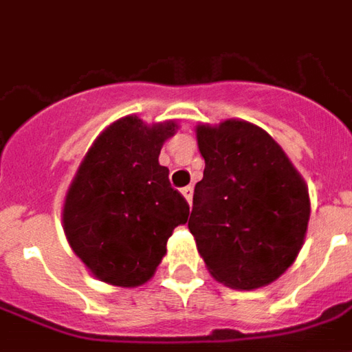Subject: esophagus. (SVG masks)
I'll list each match as a JSON object with an SVG mask.
<instances>
[{
    "label": "esophagus",
    "mask_w": 352,
    "mask_h": 352,
    "mask_svg": "<svg viewBox=\"0 0 352 352\" xmlns=\"http://www.w3.org/2000/svg\"><path fill=\"white\" fill-rule=\"evenodd\" d=\"M181 194H183L184 199H186L188 204H192V194H194V188H192V186H184L183 190H181Z\"/></svg>",
    "instance_id": "1"
}]
</instances>
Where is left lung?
Segmentation results:
<instances>
[{"mask_svg":"<svg viewBox=\"0 0 352 352\" xmlns=\"http://www.w3.org/2000/svg\"><path fill=\"white\" fill-rule=\"evenodd\" d=\"M204 179L188 228L214 279L236 290L265 287L292 265L309 222V192L273 138L245 120L199 124Z\"/></svg>","mask_w":352,"mask_h":352,"instance_id":"left-lung-1","label":"left lung"}]
</instances>
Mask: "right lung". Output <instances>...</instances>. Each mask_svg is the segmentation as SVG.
Here are the masks:
<instances>
[{
  "instance_id": "1",
  "label": "right lung",
  "mask_w": 352,
  "mask_h": 352,
  "mask_svg": "<svg viewBox=\"0 0 352 352\" xmlns=\"http://www.w3.org/2000/svg\"><path fill=\"white\" fill-rule=\"evenodd\" d=\"M173 120L146 126L124 116L94 141L65 196L67 241L94 277L115 287H139L166 254L173 230L190 213L160 166Z\"/></svg>"
}]
</instances>
